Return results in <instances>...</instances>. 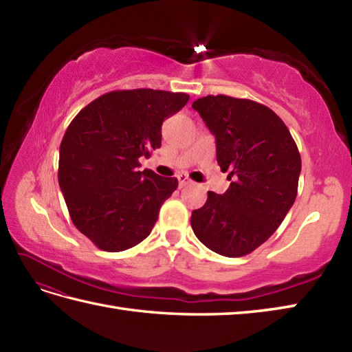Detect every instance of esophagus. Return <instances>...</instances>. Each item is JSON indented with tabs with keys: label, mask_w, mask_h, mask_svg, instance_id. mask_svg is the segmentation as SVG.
I'll return each instance as SVG.
<instances>
[{
	"label": "esophagus",
	"mask_w": 352,
	"mask_h": 352,
	"mask_svg": "<svg viewBox=\"0 0 352 352\" xmlns=\"http://www.w3.org/2000/svg\"><path fill=\"white\" fill-rule=\"evenodd\" d=\"M178 184H180V188H186V186L192 184V180L186 174H180L178 175Z\"/></svg>",
	"instance_id": "esophagus-1"
}]
</instances>
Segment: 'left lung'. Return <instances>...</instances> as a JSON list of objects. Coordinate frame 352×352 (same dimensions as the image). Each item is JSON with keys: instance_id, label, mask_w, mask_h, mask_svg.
Listing matches in <instances>:
<instances>
[{"instance_id": "left-lung-1", "label": "left lung", "mask_w": 352, "mask_h": 352, "mask_svg": "<svg viewBox=\"0 0 352 352\" xmlns=\"http://www.w3.org/2000/svg\"><path fill=\"white\" fill-rule=\"evenodd\" d=\"M214 134L216 159L230 188L207 193L192 212L193 233L208 250L242 257L265 243L294 206L301 155L280 116L263 104L207 95L192 104Z\"/></svg>"}]
</instances>
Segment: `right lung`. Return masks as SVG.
<instances>
[{
  "mask_svg": "<svg viewBox=\"0 0 352 352\" xmlns=\"http://www.w3.org/2000/svg\"><path fill=\"white\" fill-rule=\"evenodd\" d=\"M188 94L133 89L101 95L72 119L60 144L58 186L74 226L102 251L119 252L151 233L177 178L139 170L162 145V124Z\"/></svg>",
  "mask_w": 352,
  "mask_h": 352,
  "instance_id": "1",
  "label": "right lung"
}]
</instances>
